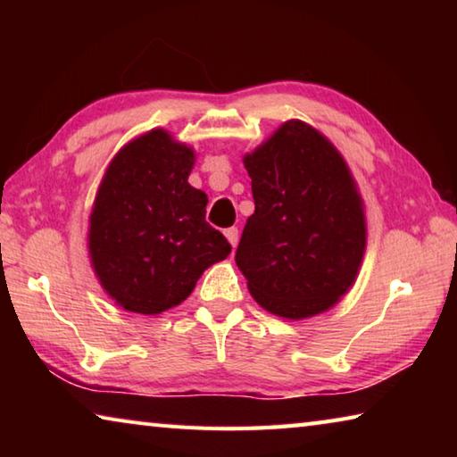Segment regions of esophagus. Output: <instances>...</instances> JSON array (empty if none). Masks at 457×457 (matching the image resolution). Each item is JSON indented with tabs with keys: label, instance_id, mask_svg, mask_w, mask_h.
<instances>
[{
	"label": "esophagus",
	"instance_id": "obj_1",
	"mask_svg": "<svg viewBox=\"0 0 457 457\" xmlns=\"http://www.w3.org/2000/svg\"><path fill=\"white\" fill-rule=\"evenodd\" d=\"M223 234H226V237H228L229 245L234 247V250H236V245H237V239H239V236H237V229H236V228H229V229L223 231Z\"/></svg>",
	"mask_w": 457,
	"mask_h": 457
}]
</instances>
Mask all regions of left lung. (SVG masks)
Instances as JSON below:
<instances>
[{
    "label": "left lung",
    "mask_w": 457,
    "mask_h": 457,
    "mask_svg": "<svg viewBox=\"0 0 457 457\" xmlns=\"http://www.w3.org/2000/svg\"><path fill=\"white\" fill-rule=\"evenodd\" d=\"M256 204L236 250L253 300L304 320L353 288L367 250V215L340 151L304 120L282 122L244 154Z\"/></svg>",
    "instance_id": "left-lung-1"
}]
</instances>
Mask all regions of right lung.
<instances>
[{
    "mask_svg": "<svg viewBox=\"0 0 457 457\" xmlns=\"http://www.w3.org/2000/svg\"><path fill=\"white\" fill-rule=\"evenodd\" d=\"M195 151L165 129L129 141L98 185L88 256L114 304L161 314L181 304L231 245L205 221L207 195L189 185Z\"/></svg>",
    "mask_w": 457,
    "mask_h": 457,
    "instance_id": "1",
    "label": "right lung"
}]
</instances>
